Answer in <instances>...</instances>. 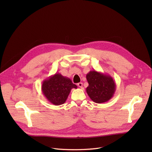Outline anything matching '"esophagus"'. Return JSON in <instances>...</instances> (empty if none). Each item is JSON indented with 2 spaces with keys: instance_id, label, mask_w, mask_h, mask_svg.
<instances>
[{
  "instance_id": "1",
  "label": "esophagus",
  "mask_w": 152,
  "mask_h": 152,
  "mask_svg": "<svg viewBox=\"0 0 152 152\" xmlns=\"http://www.w3.org/2000/svg\"><path fill=\"white\" fill-rule=\"evenodd\" d=\"M77 86L78 87H83V83H77Z\"/></svg>"
}]
</instances>
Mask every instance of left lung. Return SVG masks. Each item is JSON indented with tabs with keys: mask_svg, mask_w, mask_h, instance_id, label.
I'll return each mask as SVG.
<instances>
[{
	"mask_svg": "<svg viewBox=\"0 0 152 152\" xmlns=\"http://www.w3.org/2000/svg\"><path fill=\"white\" fill-rule=\"evenodd\" d=\"M86 78L89 83L86 92L93 102L104 103L113 97L116 86L111 76L92 70L87 74Z\"/></svg>",
	"mask_w": 152,
	"mask_h": 152,
	"instance_id": "8db88e82",
	"label": "left lung"
}]
</instances>
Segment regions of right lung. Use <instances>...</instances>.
I'll return each instance as SVG.
<instances>
[{
    "instance_id": "obj_1",
    "label": "right lung",
    "mask_w": 152,
    "mask_h": 152,
    "mask_svg": "<svg viewBox=\"0 0 152 152\" xmlns=\"http://www.w3.org/2000/svg\"><path fill=\"white\" fill-rule=\"evenodd\" d=\"M77 87L69 77L57 73L45 79L41 86L43 95L48 101L54 105L63 104L71 89H77Z\"/></svg>"
}]
</instances>
